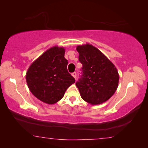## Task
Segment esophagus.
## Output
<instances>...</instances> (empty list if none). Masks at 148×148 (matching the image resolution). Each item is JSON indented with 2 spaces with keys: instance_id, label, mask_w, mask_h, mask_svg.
I'll use <instances>...</instances> for the list:
<instances>
[{
  "instance_id": "34e87169",
  "label": "esophagus",
  "mask_w": 148,
  "mask_h": 148,
  "mask_svg": "<svg viewBox=\"0 0 148 148\" xmlns=\"http://www.w3.org/2000/svg\"><path fill=\"white\" fill-rule=\"evenodd\" d=\"M72 76L73 77L76 79V78H77V73H76V72L73 73H72Z\"/></svg>"
}]
</instances>
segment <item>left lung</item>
<instances>
[{
  "instance_id": "8db88e82",
  "label": "left lung",
  "mask_w": 148,
  "mask_h": 148,
  "mask_svg": "<svg viewBox=\"0 0 148 148\" xmlns=\"http://www.w3.org/2000/svg\"><path fill=\"white\" fill-rule=\"evenodd\" d=\"M82 75L76 83L81 97L92 105L102 104L118 88L119 75L114 64L92 44L77 46Z\"/></svg>"
}]
</instances>
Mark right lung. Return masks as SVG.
<instances>
[{
	"instance_id": "add662e5",
	"label": "right lung",
	"mask_w": 148,
	"mask_h": 148,
	"mask_svg": "<svg viewBox=\"0 0 148 148\" xmlns=\"http://www.w3.org/2000/svg\"><path fill=\"white\" fill-rule=\"evenodd\" d=\"M64 47L53 46L32 62L26 73L30 92L38 100L54 104L61 100L75 80L67 71Z\"/></svg>"
}]
</instances>
